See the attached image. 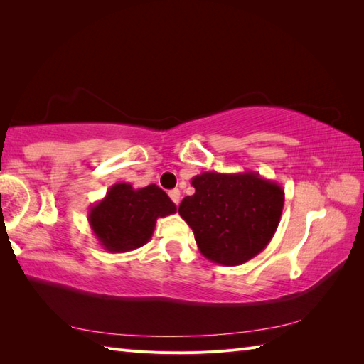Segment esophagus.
Instances as JSON below:
<instances>
[{"instance_id": "esophagus-1", "label": "esophagus", "mask_w": 364, "mask_h": 364, "mask_svg": "<svg viewBox=\"0 0 364 364\" xmlns=\"http://www.w3.org/2000/svg\"><path fill=\"white\" fill-rule=\"evenodd\" d=\"M168 196H170V198H172V202H173L176 206L180 205V200H181L180 189H173V191H170V192H168Z\"/></svg>"}]
</instances>
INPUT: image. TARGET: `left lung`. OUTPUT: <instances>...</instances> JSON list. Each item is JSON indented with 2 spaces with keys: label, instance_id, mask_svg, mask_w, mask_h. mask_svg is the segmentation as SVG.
Listing matches in <instances>:
<instances>
[{
  "label": "left lung",
  "instance_id": "left-lung-1",
  "mask_svg": "<svg viewBox=\"0 0 364 364\" xmlns=\"http://www.w3.org/2000/svg\"><path fill=\"white\" fill-rule=\"evenodd\" d=\"M194 196L178 208L194 231L200 253L222 266L257 257L274 237L282 219L284 191L258 172H203L192 178Z\"/></svg>",
  "mask_w": 364,
  "mask_h": 364
}]
</instances>
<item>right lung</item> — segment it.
Listing matches in <instances>:
<instances>
[{
  "instance_id": "right-lung-1",
  "label": "right lung",
  "mask_w": 364,
  "mask_h": 364,
  "mask_svg": "<svg viewBox=\"0 0 364 364\" xmlns=\"http://www.w3.org/2000/svg\"><path fill=\"white\" fill-rule=\"evenodd\" d=\"M175 213V203L156 184L134 189L129 183H115L90 206L87 218L105 250L125 253L149 242L156 220Z\"/></svg>"
}]
</instances>
